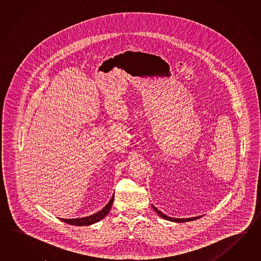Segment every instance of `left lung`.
Returning <instances> with one entry per match:
<instances>
[{
    "mask_svg": "<svg viewBox=\"0 0 261 261\" xmlns=\"http://www.w3.org/2000/svg\"><path fill=\"white\" fill-rule=\"evenodd\" d=\"M152 207H153V209L155 210V213H156L160 217H162V218L165 219V220H168V221L175 222V223H184V222L193 221V220L199 219L200 217H201V216H200V217H188V218H174V217H168L165 214H163L162 212L159 211L153 204H152Z\"/></svg>",
    "mask_w": 261,
    "mask_h": 261,
    "instance_id": "obj_1",
    "label": "left lung"
}]
</instances>
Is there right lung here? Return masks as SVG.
<instances>
[{"instance_id":"add662e5","label":"right lung","mask_w":261,"mask_h":261,"mask_svg":"<svg viewBox=\"0 0 261 261\" xmlns=\"http://www.w3.org/2000/svg\"><path fill=\"white\" fill-rule=\"evenodd\" d=\"M114 199H115V196L113 195L111 200H109V202L100 211L97 212V213H95L89 217H81V218H70V219L60 218V219L61 221L65 222L67 224H70L72 226H89V225H92V224L100 221L102 218L106 217V215L110 212L112 204L114 202Z\"/></svg>"}]
</instances>
